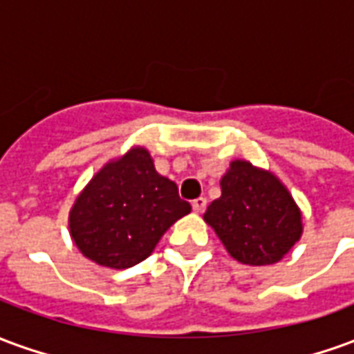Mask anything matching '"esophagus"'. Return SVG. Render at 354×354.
I'll return each mask as SVG.
<instances>
[{
	"label": "esophagus",
	"mask_w": 354,
	"mask_h": 354,
	"mask_svg": "<svg viewBox=\"0 0 354 354\" xmlns=\"http://www.w3.org/2000/svg\"><path fill=\"white\" fill-rule=\"evenodd\" d=\"M192 207H193V212H197V214H199V212H203V210L207 208V199H205V197H199V199L193 201Z\"/></svg>",
	"instance_id": "obj_1"
}]
</instances>
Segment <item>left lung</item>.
I'll use <instances>...</instances> for the list:
<instances>
[{
  "label": "left lung",
  "instance_id": "obj_1",
  "mask_svg": "<svg viewBox=\"0 0 354 354\" xmlns=\"http://www.w3.org/2000/svg\"><path fill=\"white\" fill-rule=\"evenodd\" d=\"M222 197L212 201L205 222L225 250L246 266L282 260L301 237V212L281 180L248 161H233L222 178Z\"/></svg>",
  "mask_w": 354,
  "mask_h": 354
}]
</instances>
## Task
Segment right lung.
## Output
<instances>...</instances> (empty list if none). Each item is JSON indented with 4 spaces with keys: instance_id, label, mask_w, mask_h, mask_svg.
<instances>
[{
    "instance_id": "obj_1",
    "label": "right lung",
    "mask_w": 354,
    "mask_h": 354,
    "mask_svg": "<svg viewBox=\"0 0 354 354\" xmlns=\"http://www.w3.org/2000/svg\"><path fill=\"white\" fill-rule=\"evenodd\" d=\"M192 212L176 184L161 176L144 147L104 165L70 210V233L83 256L111 269L146 260L172 223Z\"/></svg>"
}]
</instances>
